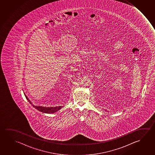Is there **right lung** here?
<instances>
[{
  "label": "right lung",
  "instance_id": "1",
  "mask_svg": "<svg viewBox=\"0 0 155 155\" xmlns=\"http://www.w3.org/2000/svg\"><path fill=\"white\" fill-rule=\"evenodd\" d=\"M25 94L26 98L28 101V102H29L31 104H32V105L34 107H35V109L38 110V111H39L42 112L43 113H46V114H53V113H54V112L58 111L59 110L61 109V107H61V106L56 107H42V106H35V105H34L32 104V103L31 102L30 100L28 99V97L26 96L25 94Z\"/></svg>",
  "mask_w": 155,
  "mask_h": 155
}]
</instances>
